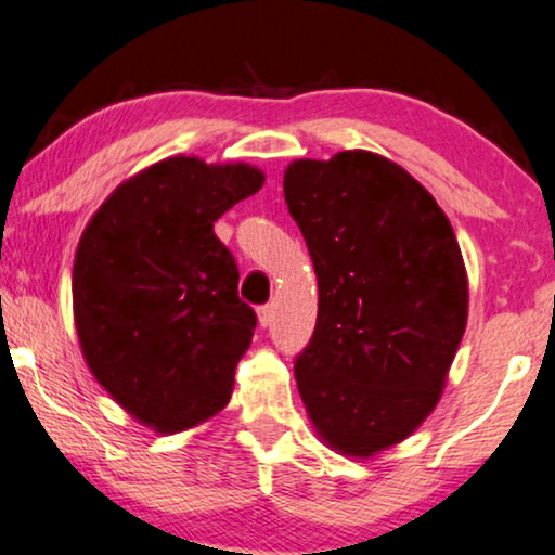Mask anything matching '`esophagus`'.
Masks as SVG:
<instances>
[{"mask_svg":"<svg viewBox=\"0 0 555 555\" xmlns=\"http://www.w3.org/2000/svg\"><path fill=\"white\" fill-rule=\"evenodd\" d=\"M257 313H260V326H270V323H272V313H275V311H272V306L268 304V306H262Z\"/></svg>","mask_w":555,"mask_h":555,"instance_id":"obj_1","label":"esophagus"}]
</instances>
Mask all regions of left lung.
<instances>
[{
	"label": "left lung",
	"instance_id": "8db88e82",
	"mask_svg": "<svg viewBox=\"0 0 555 555\" xmlns=\"http://www.w3.org/2000/svg\"><path fill=\"white\" fill-rule=\"evenodd\" d=\"M283 191L319 278L298 392L331 449L372 456L441 398L469 306L462 249L434 196L364 150L291 163Z\"/></svg>",
	"mask_w": 555,
	"mask_h": 555
}]
</instances>
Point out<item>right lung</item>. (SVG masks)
Returning <instances> with one entry per match:
<instances>
[{"mask_svg":"<svg viewBox=\"0 0 555 555\" xmlns=\"http://www.w3.org/2000/svg\"><path fill=\"white\" fill-rule=\"evenodd\" d=\"M251 165L168 157L93 214L74 262V315L106 392L157 434L211 418L232 398L257 315L214 221L262 189Z\"/></svg>","mask_w":555,"mask_h":555,"instance_id":"add662e5","label":"right lung"}]
</instances>
